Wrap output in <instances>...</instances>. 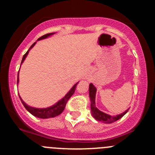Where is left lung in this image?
<instances>
[{"mask_svg": "<svg viewBox=\"0 0 155 155\" xmlns=\"http://www.w3.org/2000/svg\"><path fill=\"white\" fill-rule=\"evenodd\" d=\"M89 91H90V101H91V111L92 114L94 118L96 120L99 121V122H102L104 123L110 124L112 122H114L122 118V117L128 111L129 109L125 111L124 113L121 114L120 115H117L115 117L110 116V115L106 114L104 112L101 111L100 110L97 109L95 106V94H96V88L95 87L93 84L91 83L90 84V87H89Z\"/></svg>", "mask_w": 155, "mask_h": 155, "instance_id": "1", "label": "left lung"}]
</instances>
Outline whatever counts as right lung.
I'll return each instance as SVG.
<instances>
[{
    "instance_id": "1",
    "label": "right lung",
    "mask_w": 155,
    "mask_h": 155,
    "mask_svg": "<svg viewBox=\"0 0 155 155\" xmlns=\"http://www.w3.org/2000/svg\"><path fill=\"white\" fill-rule=\"evenodd\" d=\"M52 34H54V33H47V34L42 35L41 37H40V38L38 39V40H41V39L46 38H47V37H49V35H51ZM35 43H36V42H35V43H33V44H32V46L31 47H30V49H28V51H27L25 54L23 55V58H22V62H21V64L23 63V61H24L25 59L26 56L28 55V52H29L30 49H31V48L35 45ZM18 81H19V74H18V75H17V84H18ZM77 84H78V82L76 83L74 87H73L71 88V90L70 91L68 92V93L67 95H65L63 99H62V100L58 101V102L56 104H54V106H51V107H49V108H36L31 107V106H28V105H27L25 103L24 101H23L22 99H21L20 97H19V98H20L21 102H22L23 106H25V108L26 109L28 110V111L31 114H33V116L38 117V118H41V119L52 118V117H54L56 116H58V115H60V114H61L62 112L64 111L65 106H66L68 101L70 99V97H71V96L73 95V94H74V92H75L76 88V85H77Z\"/></svg>"
}]
</instances>
